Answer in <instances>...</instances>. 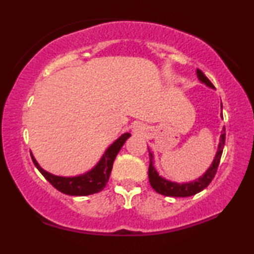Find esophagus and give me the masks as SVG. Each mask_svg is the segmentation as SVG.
I'll return each mask as SVG.
<instances>
[{"label": "esophagus", "mask_w": 254, "mask_h": 254, "mask_svg": "<svg viewBox=\"0 0 254 254\" xmlns=\"http://www.w3.org/2000/svg\"><path fill=\"white\" fill-rule=\"evenodd\" d=\"M145 131H147V128H145L144 125L142 124H136L133 127V133L135 135H144Z\"/></svg>", "instance_id": "esophagus-1"}]
</instances>
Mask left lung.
<instances>
[{
    "instance_id": "1",
    "label": "left lung",
    "mask_w": 254,
    "mask_h": 254,
    "mask_svg": "<svg viewBox=\"0 0 254 254\" xmlns=\"http://www.w3.org/2000/svg\"><path fill=\"white\" fill-rule=\"evenodd\" d=\"M196 74H197V78H199L201 82L204 83V84L209 86L211 89L215 88L213 83L206 77V75H204L200 69H196ZM222 118H223V116H222ZM221 133L222 134L220 136V143H218L217 152L216 155H215V158L213 163H211L210 168L208 169L207 171L200 177V178H197L190 183L179 184L175 182H170V180H166L165 178H163V177L159 176L154 166V156H152V152L150 151V149L148 148L149 159H150V164H149V170H148V177L152 189H154L157 193L162 194V195L176 196V197H186V196L194 195V194L199 193L202 190L206 189V187L211 183V180L214 179L215 175H216L218 164H220L221 156H222V152H223V148L225 143V127H223V129H222Z\"/></svg>"
}]
</instances>
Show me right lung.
<instances>
[{"mask_svg": "<svg viewBox=\"0 0 254 254\" xmlns=\"http://www.w3.org/2000/svg\"><path fill=\"white\" fill-rule=\"evenodd\" d=\"M130 136L129 133H125L113 142L109 148L106 149L105 154L100 158V161L97 163L95 168L90 170L84 175H79L76 177H60L52 175V173L45 171L41 166L38 164L36 158L33 157L31 152V157L34 165L39 170L41 175L50 182L61 193L68 194V195L83 196L90 195V194L98 193L104 190L109 182L111 171H112L113 162L116 159L118 152L125 144V142Z\"/></svg>", "mask_w": 254, "mask_h": 254, "instance_id": "obj_1", "label": "right lung"}]
</instances>
